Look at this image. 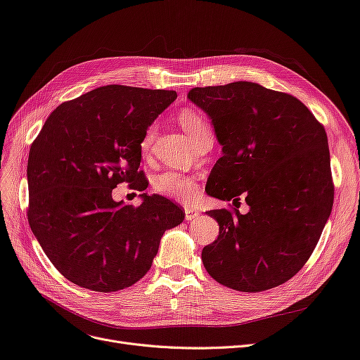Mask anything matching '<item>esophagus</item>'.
<instances>
[{
	"instance_id": "1",
	"label": "esophagus",
	"mask_w": 360,
	"mask_h": 360,
	"mask_svg": "<svg viewBox=\"0 0 360 360\" xmlns=\"http://www.w3.org/2000/svg\"><path fill=\"white\" fill-rule=\"evenodd\" d=\"M200 216V212L197 209H193V207H185V219L190 221L194 220L195 217Z\"/></svg>"
}]
</instances>
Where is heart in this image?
I'll list each match as a JSON object with an SVG mask.
<instances>
[{"label": "heart", "instance_id": "obj_1", "mask_svg": "<svg viewBox=\"0 0 360 360\" xmlns=\"http://www.w3.org/2000/svg\"><path fill=\"white\" fill-rule=\"evenodd\" d=\"M178 121L186 134L191 137L194 146H198L201 141L212 139V128L201 113L193 109H185L179 113ZM156 134L158 122H151L146 128L140 141V148L143 153H148L151 150ZM155 190L160 195L175 198L179 201H188L195 197L198 193V179L195 176L179 172V170H166V172L156 176Z\"/></svg>", "mask_w": 360, "mask_h": 360}]
</instances>
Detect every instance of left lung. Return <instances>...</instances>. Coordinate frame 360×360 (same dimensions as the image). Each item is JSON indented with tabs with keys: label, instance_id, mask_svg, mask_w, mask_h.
I'll use <instances>...</instances> for the list:
<instances>
[{
	"label": "left lung",
	"instance_id": "left-lung-1",
	"mask_svg": "<svg viewBox=\"0 0 360 360\" xmlns=\"http://www.w3.org/2000/svg\"><path fill=\"white\" fill-rule=\"evenodd\" d=\"M188 98L212 118L223 146L209 195L235 205L242 195L250 205L247 214L209 212L219 236L202 248L204 267L239 292L277 288L305 266L333 209L324 125L292 94L257 83L194 87Z\"/></svg>",
	"mask_w": 360,
	"mask_h": 360
}]
</instances>
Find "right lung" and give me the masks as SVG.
Wrapping results in <instances>:
<instances>
[{"instance_id": "right-lung-1", "label": "right lung", "mask_w": 360, "mask_h": 360, "mask_svg": "<svg viewBox=\"0 0 360 360\" xmlns=\"http://www.w3.org/2000/svg\"><path fill=\"white\" fill-rule=\"evenodd\" d=\"M176 99L175 90L110 84L52 110L30 146V229L53 267L94 292H117L151 267L163 233L185 212L165 197L139 207L112 198L118 184L146 190L139 170L146 128Z\"/></svg>"}]
</instances>
